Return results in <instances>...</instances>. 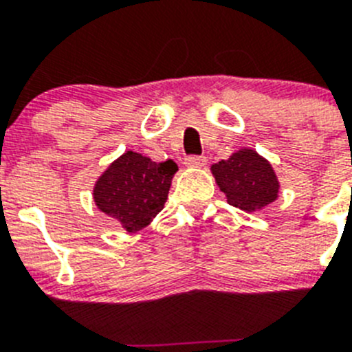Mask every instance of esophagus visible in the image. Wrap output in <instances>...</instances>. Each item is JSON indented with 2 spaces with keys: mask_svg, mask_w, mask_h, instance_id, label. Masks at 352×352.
Wrapping results in <instances>:
<instances>
[{
  "mask_svg": "<svg viewBox=\"0 0 352 352\" xmlns=\"http://www.w3.org/2000/svg\"><path fill=\"white\" fill-rule=\"evenodd\" d=\"M186 167H204L206 166V157H199V155H190L185 158Z\"/></svg>",
  "mask_w": 352,
  "mask_h": 352,
  "instance_id": "34e87169",
  "label": "esophagus"
}]
</instances>
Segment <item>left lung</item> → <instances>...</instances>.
I'll return each mask as SVG.
<instances>
[{
    "mask_svg": "<svg viewBox=\"0 0 352 352\" xmlns=\"http://www.w3.org/2000/svg\"><path fill=\"white\" fill-rule=\"evenodd\" d=\"M211 173L227 203L247 213L263 210L278 197L280 183L272 164L254 149H239L227 160L213 164Z\"/></svg>",
    "mask_w": 352,
    "mask_h": 352,
    "instance_id": "left-lung-1",
    "label": "left lung"
}]
</instances>
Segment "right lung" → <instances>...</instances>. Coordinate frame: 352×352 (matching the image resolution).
I'll list each match as a JSON object with an SVG mask.
<instances>
[{"label":"right lung","mask_w":352,"mask_h":352,"mask_svg":"<svg viewBox=\"0 0 352 352\" xmlns=\"http://www.w3.org/2000/svg\"><path fill=\"white\" fill-rule=\"evenodd\" d=\"M176 170L173 160L157 164L141 153L126 151L95 183V204L125 231H141L164 210Z\"/></svg>","instance_id":"obj_1"}]
</instances>
